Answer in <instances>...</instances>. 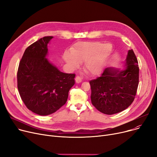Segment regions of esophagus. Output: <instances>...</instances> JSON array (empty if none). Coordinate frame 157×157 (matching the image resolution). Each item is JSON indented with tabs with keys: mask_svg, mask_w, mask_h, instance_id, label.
<instances>
[{
	"mask_svg": "<svg viewBox=\"0 0 157 157\" xmlns=\"http://www.w3.org/2000/svg\"><path fill=\"white\" fill-rule=\"evenodd\" d=\"M75 80H76V82L77 83H81V82L82 81V79H81V77H79V76H78L76 77Z\"/></svg>",
	"mask_w": 157,
	"mask_h": 157,
	"instance_id": "34e87169",
	"label": "esophagus"
}]
</instances>
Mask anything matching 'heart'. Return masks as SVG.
Here are the masks:
<instances>
[{"label":"heart","mask_w":157,"mask_h":157,"mask_svg":"<svg viewBox=\"0 0 157 157\" xmlns=\"http://www.w3.org/2000/svg\"><path fill=\"white\" fill-rule=\"evenodd\" d=\"M112 50L111 44H104L98 41L81 42L71 49V54H64V60L72 69H77L79 63L85 62V69L95 76L102 72Z\"/></svg>","instance_id":"b5f03b06"}]
</instances>
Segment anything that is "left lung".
<instances>
[{
  "label": "left lung",
  "mask_w": 157,
  "mask_h": 157,
  "mask_svg": "<svg viewBox=\"0 0 157 157\" xmlns=\"http://www.w3.org/2000/svg\"><path fill=\"white\" fill-rule=\"evenodd\" d=\"M123 69L108 67L100 77L90 81L91 101L105 114L126 109L134 101L139 84V65L132 49L128 51Z\"/></svg>",
  "instance_id": "obj_1"
}]
</instances>
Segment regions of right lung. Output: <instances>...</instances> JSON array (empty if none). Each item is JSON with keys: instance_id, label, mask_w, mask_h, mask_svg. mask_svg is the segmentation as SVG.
I'll return each mask as SVG.
<instances>
[{"instance_id": "right-lung-1", "label": "right lung", "mask_w": 157, "mask_h": 157, "mask_svg": "<svg viewBox=\"0 0 157 157\" xmlns=\"http://www.w3.org/2000/svg\"><path fill=\"white\" fill-rule=\"evenodd\" d=\"M53 36L40 38L25 51L17 73L18 89L27 108L46 116L59 110L67 101L75 84V74L63 73L47 59L48 44Z\"/></svg>"}]
</instances>
